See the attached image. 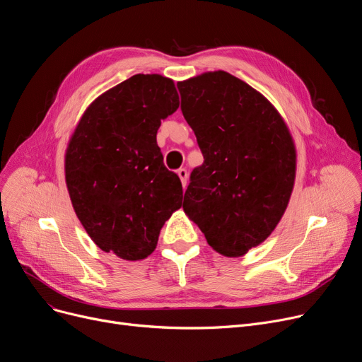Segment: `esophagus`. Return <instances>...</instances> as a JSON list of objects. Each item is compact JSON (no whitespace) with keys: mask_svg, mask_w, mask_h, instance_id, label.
<instances>
[{"mask_svg":"<svg viewBox=\"0 0 362 362\" xmlns=\"http://www.w3.org/2000/svg\"><path fill=\"white\" fill-rule=\"evenodd\" d=\"M177 175H179L180 180H182L183 187H186V183H187V170L186 168H179L177 170Z\"/></svg>","mask_w":362,"mask_h":362,"instance_id":"1","label":"esophagus"}]
</instances>
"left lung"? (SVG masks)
<instances>
[{"instance_id": "obj_1", "label": "left lung", "mask_w": 362, "mask_h": 362, "mask_svg": "<svg viewBox=\"0 0 362 362\" xmlns=\"http://www.w3.org/2000/svg\"><path fill=\"white\" fill-rule=\"evenodd\" d=\"M177 88L204 156L191 173L183 210L220 255H245L287 209L296 177L291 134L268 99L225 71Z\"/></svg>"}]
</instances>
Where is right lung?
<instances>
[{
  "label": "right lung",
  "mask_w": 362,
  "mask_h": 362,
  "mask_svg": "<svg viewBox=\"0 0 362 362\" xmlns=\"http://www.w3.org/2000/svg\"><path fill=\"white\" fill-rule=\"evenodd\" d=\"M179 107L170 78L133 75L94 100L69 140L65 177L74 210L99 248L148 257L183 189L167 170L156 132Z\"/></svg>",
  "instance_id": "obj_1"
}]
</instances>
